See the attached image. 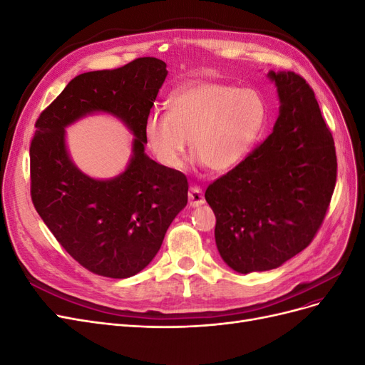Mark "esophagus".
<instances>
[{
    "label": "esophagus",
    "instance_id": "34e87169",
    "mask_svg": "<svg viewBox=\"0 0 365 365\" xmlns=\"http://www.w3.org/2000/svg\"><path fill=\"white\" fill-rule=\"evenodd\" d=\"M205 202L204 192L200 185H190L189 189V204L192 207H200Z\"/></svg>",
    "mask_w": 365,
    "mask_h": 365
}]
</instances>
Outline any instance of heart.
<instances>
[{
    "label": "heart",
    "mask_w": 365,
    "mask_h": 365,
    "mask_svg": "<svg viewBox=\"0 0 365 365\" xmlns=\"http://www.w3.org/2000/svg\"><path fill=\"white\" fill-rule=\"evenodd\" d=\"M264 103L252 90L201 82L180 88L169 98V113L152 111L145 137L153 157L168 169H181L187 141L193 157L213 172L242 161L264 123Z\"/></svg>",
    "instance_id": "heart-1"
}]
</instances>
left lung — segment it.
I'll return each instance as SVG.
<instances>
[{"label": "left lung", "instance_id": "8db88e82", "mask_svg": "<svg viewBox=\"0 0 365 365\" xmlns=\"http://www.w3.org/2000/svg\"><path fill=\"white\" fill-rule=\"evenodd\" d=\"M280 115L272 134L205 190L220 257L240 274L268 271L303 251L322 227L336 184L332 132L300 74H268Z\"/></svg>", "mask_w": 365, "mask_h": 365}]
</instances>
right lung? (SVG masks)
I'll list each match as a JSON object with an SVG mask.
<instances>
[{"mask_svg":"<svg viewBox=\"0 0 365 365\" xmlns=\"http://www.w3.org/2000/svg\"><path fill=\"white\" fill-rule=\"evenodd\" d=\"M165 76V63L157 58L79 74L35 123L31 202L62 248L102 277L126 279L146 268L187 204V176L145 153V125ZM94 110L117 115L136 135L128 169L109 182L77 171L64 149L63 128Z\"/></svg>","mask_w":365,"mask_h":365,"instance_id":"obj_1","label":"right lung"}]
</instances>
